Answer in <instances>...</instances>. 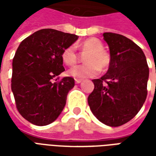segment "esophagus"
Here are the masks:
<instances>
[{
	"label": "esophagus",
	"mask_w": 156,
	"mask_h": 156,
	"mask_svg": "<svg viewBox=\"0 0 156 156\" xmlns=\"http://www.w3.org/2000/svg\"><path fill=\"white\" fill-rule=\"evenodd\" d=\"M82 81H83L82 79H78V78H76V79H75V83H80Z\"/></svg>",
	"instance_id": "1"
}]
</instances>
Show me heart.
<instances>
[{
  "label": "heart",
  "mask_w": 156,
  "mask_h": 156,
  "mask_svg": "<svg viewBox=\"0 0 156 156\" xmlns=\"http://www.w3.org/2000/svg\"><path fill=\"white\" fill-rule=\"evenodd\" d=\"M82 49L89 51L86 54L84 61L86 63L76 65L68 69V74L76 78H85L94 77L101 70L108 66L109 57L104 51V45L97 38H88L82 43ZM62 59L65 64L71 66L78 60V55L74 46L66 48L62 53Z\"/></svg>",
  "instance_id": "heart-1"
}]
</instances>
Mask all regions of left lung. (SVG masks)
<instances>
[{
  "instance_id": "obj_1",
  "label": "left lung",
  "mask_w": 156,
  "mask_h": 156,
  "mask_svg": "<svg viewBox=\"0 0 156 156\" xmlns=\"http://www.w3.org/2000/svg\"><path fill=\"white\" fill-rule=\"evenodd\" d=\"M110 62L107 73L94 79V89L88 103L92 113L103 124L117 127L132 119L147 96L149 67L138 45L124 36L105 32Z\"/></svg>"
}]
</instances>
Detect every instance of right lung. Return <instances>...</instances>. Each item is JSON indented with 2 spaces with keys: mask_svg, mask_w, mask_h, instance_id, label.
<instances>
[{
  "mask_svg": "<svg viewBox=\"0 0 156 156\" xmlns=\"http://www.w3.org/2000/svg\"><path fill=\"white\" fill-rule=\"evenodd\" d=\"M78 38L74 34L41 29L19 45L12 62V90L19 113L30 123L48 125L62 111L74 79L52 80L65 71L63 50Z\"/></svg>",
  "mask_w": 156,
  "mask_h": 156,
  "instance_id": "obj_1",
  "label": "right lung"
}]
</instances>
